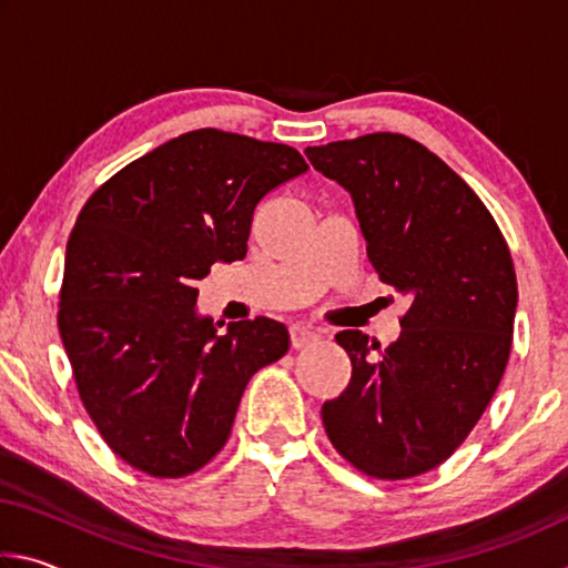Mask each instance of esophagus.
<instances>
[{
	"instance_id": "obj_1",
	"label": "esophagus",
	"mask_w": 568,
	"mask_h": 568,
	"mask_svg": "<svg viewBox=\"0 0 568 568\" xmlns=\"http://www.w3.org/2000/svg\"><path fill=\"white\" fill-rule=\"evenodd\" d=\"M321 338V331H315L313 325H305V323H295L291 328V343L293 348H303V345L313 343Z\"/></svg>"
}]
</instances>
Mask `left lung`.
I'll return each instance as SVG.
<instances>
[{
  "label": "left lung",
  "instance_id": "obj_1",
  "mask_svg": "<svg viewBox=\"0 0 568 568\" xmlns=\"http://www.w3.org/2000/svg\"><path fill=\"white\" fill-rule=\"evenodd\" d=\"M351 192L368 261L408 301L388 348L335 335L353 376L323 403L331 444L376 478H410L454 454L494 398L511 351L516 273L478 195L420 142L393 132L305 150Z\"/></svg>",
  "mask_w": 568,
  "mask_h": 568
}]
</instances>
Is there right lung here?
<instances>
[{"label": "right lung", "mask_w": 568, "mask_h": 568, "mask_svg": "<svg viewBox=\"0 0 568 568\" xmlns=\"http://www.w3.org/2000/svg\"><path fill=\"white\" fill-rule=\"evenodd\" d=\"M307 170L301 152L195 130L130 162L94 192L67 243L60 335L108 446L180 478L225 446L247 381L285 355L271 318L197 313L210 265L243 261L255 205Z\"/></svg>", "instance_id": "1"}]
</instances>
